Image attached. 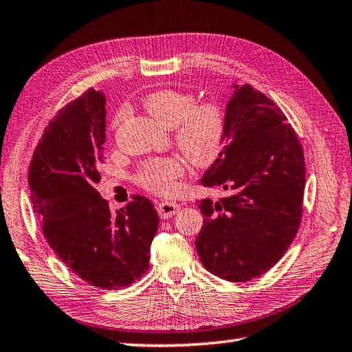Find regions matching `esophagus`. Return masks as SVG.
<instances>
[{
  "instance_id": "obj_1",
  "label": "esophagus",
  "mask_w": 352,
  "mask_h": 352,
  "mask_svg": "<svg viewBox=\"0 0 352 352\" xmlns=\"http://www.w3.org/2000/svg\"><path fill=\"white\" fill-rule=\"evenodd\" d=\"M178 209H180V206H178L177 203L174 201H162L157 204V212L158 215H160V218L166 219V218H170L172 215H175V213L178 212Z\"/></svg>"
}]
</instances>
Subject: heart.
<instances>
[{"instance_id":"b5f03b06","label":"heart","mask_w":352,"mask_h":352,"mask_svg":"<svg viewBox=\"0 0 352 352\" xmlns=\"http://www.w3.org/2000/svg\"><path fill=\"white\" fill-rule=\"evenodd\" d=\"M142 103L157 122L172 128L178 149L197 166H208L221 154L227 122L218 102L197 103L194 93L164 88L148 94ZM125 117L126 109L120 108L111 122V133L122 125ZM184 174L186 163L182 157H151L137 169L135 182L144 190L168 197L174 194Z\"/></svg>"}]
</instances>
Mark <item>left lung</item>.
<instances>
[{"mask_svg": "<svg viewBox=\"0 0 352 352\" xmlns=\"http://www.w3.org/2000/svg\"><path fill=\"white\" fill-rule=\"evenodd\" d=\"M221 154L201 184L227 197L201 199L195 239L204 268L230 282L270 270L299 230L304 212V149L287 116L250 84L233 85Z\"/></svg>", "mask_w": 352, "mask_h": 352, "instance_id": "left-lung-1", "label": "left lung"}]
</instances>
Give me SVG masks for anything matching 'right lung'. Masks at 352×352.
I'll return each instance as SVG.
<instances>
[{"label": "right lung", "mask_w": 352, "mask_h": 352, "mask_svg": "<svg viewBox=\"0 0 352 352\" xmlns=\"http://www.w3.org/2000/svg\"><path fill=\"white\" fill-rule=\"evenodd\" d=\"M105 96L89 88L48 122L29 168L33 209L48 245L89 285L116 292L149 268L158 229L151 199L111 213L96 189L105 143Z\"/></svg>", "instance_id": "right-lung-1"}]
</instances>
